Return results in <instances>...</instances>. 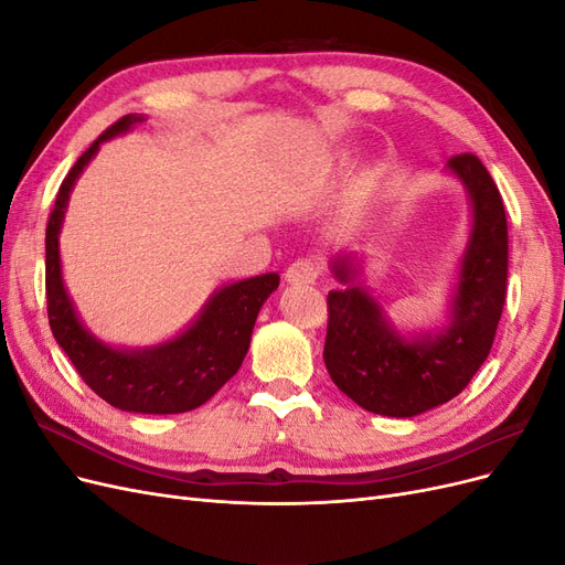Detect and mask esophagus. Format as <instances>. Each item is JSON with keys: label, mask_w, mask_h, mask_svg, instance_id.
<instances>
[{"label": "esophagus", "mask_w": 565, "mask_h": 565, "mask_svg": "<svg viewBox=\"0 0 565 565\" xmlns=\"http://www.w3.org/2000/svg\"><path fill=\"white\" fill-rule=\"evenodd\" d=\"M320 262L313 259V256H306V259H297L295 264H289V268L285 270V280L289 285H309L320 278Z\"/></svg>", "instance_id": "1"}]
</instances>
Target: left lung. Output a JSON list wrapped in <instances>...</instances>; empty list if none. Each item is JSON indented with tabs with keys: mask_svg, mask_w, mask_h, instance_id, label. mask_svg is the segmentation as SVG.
I'll return each mask as SVG.
<instances>
[{
	"mask_svg": "<svg viewBox=\"0 0 565 565\" xmlns=\"http://www.w3.org/2000/svg\"><path fill=\"white\" fill-rule=\"evenodd\" d=\"M448 169L469 193L471 233L446 328L407 339L358 282V256L349 252L332 259L344 289L328 295L324 367L339 391L374 415L415 417L452 401L486 363L498 332L509 264L502 195L471 152L450 158Z\"/></svg>",
	"mask_w": 565,
	"mask_h": 565,
	"instance_id": "1",
	"label": "left lung"
}]
</instances>
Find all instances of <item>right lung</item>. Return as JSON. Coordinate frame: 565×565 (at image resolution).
Here are the masks:
<instances>
[{
  "label": "right lung",
  "mask_w": 565,
  "mask_h": 565,
  "mask_svg": "<svg viewBox=\"0 0 565 565\" xmlns=\"http://www.w3.org/2000/svg\"><path fill=\"white\" fill-rule=\"evenodd\" d=\"M143 122L141 115H125L82 152L63 179L46 224V309L58 347L71 358L79 377L117 409L143 415H177L207 403L241 370L256 316L280 285L278 273L237 280L216 289L188 328L158 347L115 349L84 328L61 276L58 233L67 198L82 169L92 162L100 143Z\"/></svg>",
  "instance_id": "obj_1"
}]
</instances>
